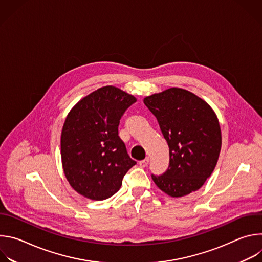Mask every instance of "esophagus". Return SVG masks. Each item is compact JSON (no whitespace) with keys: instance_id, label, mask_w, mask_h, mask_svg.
<instances>
[{"instance_id":"obj_1","label":"esophagus","mask_w":262,"mask_h":262,"mask_svg":"<svg viewBox=\"0 0 262 262\" xmlns=\"http://www.w3.org/2000/svg\"><path fill=\"white\" fill-rule=\"evenodd\" d=\"M148 163H149V158H146V159L140 161V162H139V165L144 168V167H146V166L148 165Z\"/></svg>"}]
</instances>
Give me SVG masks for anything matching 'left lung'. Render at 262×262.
<instances>
[{"label":"left lung","mask_w":262,"mask_h":262,"mask_svg":"<svg viewBox=\"0 0 262 262\" xmlns=\"http://www.w3.org/2000/svg\"><path fill=\"white\" fill-rule=\"evenodd\" d=\"M169 146L170 163L152 176L165 194L179 198L199 190L213 172L222 146L219 119L211 106L185 89L172 87L144 98Z\"/></svg>","instance_id":"1"}]
</instances>
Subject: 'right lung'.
I'll list each match as a JSON object with an SVG mask.
<instances>
[{
	"label": "right lung",
	"mask_w": 262,
	"mask_h": 262,
	"mask_svg": "<svg viewBox=\"0 0 262 262\" xmlns=\"http://www.w3.org/2000/svg\"><path fill=\"white\" fill-rule=\"evenodd\" d=\"M137 98L114 86L101 87L69 111L61 133L62 167L71 188L91 200L119 191L123 176L136 165L118 125Z\"/></svg>",
	"instance_id": "add662e5"
}]
</instances>
